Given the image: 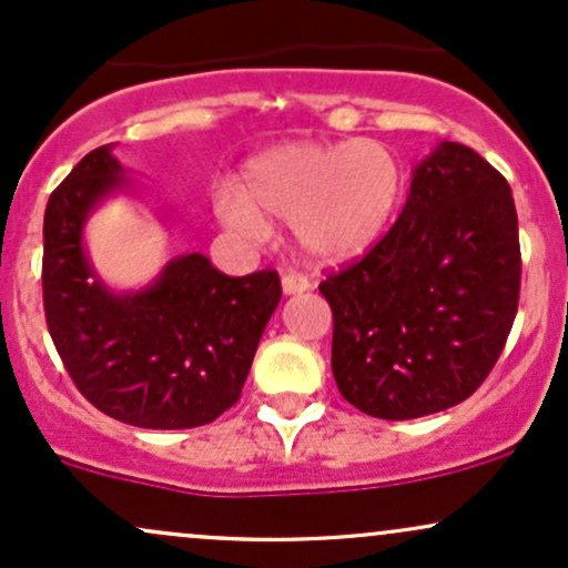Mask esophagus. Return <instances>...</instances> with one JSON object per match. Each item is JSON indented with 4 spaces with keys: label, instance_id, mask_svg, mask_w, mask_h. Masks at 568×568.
<instances>
[{
    "label": "esophagus",
    "instance_id": "esophagus-1",
    "mask_svg": "<svg viewBox=\"0 0 568 568\" xmlns=\"http://www.w3.org/2000/svg\"><path fill=\"white\" fill-rule=\"evenodd\" d=\"M310 288H312V283L304 275H298V272H285V275H283V293H285V296H296V293H304Z\"/></svg>",
    "mask_w": 568,
    "mask_h": 568
}]
</instances>
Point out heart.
Instances as JSON below:
<instances>
[{
    "instance_id": "obj_1",
    "label": "heart",
    "mask_w": 568,
    "mask_h": 568,
    "mask_svg": "<svg viewBox=\"0 0 568 568\" xmlns=\"http://www.w3.org/2000/svg\"><path fill=\"white\" fill-rule=\"evenodd\" d=\"M406 186V168L387 143L293 141L247 162L240 189L219 192L216 213L253 240L270 237V219L285 221L306 256L342 264L379 243Z\"/></svg>"
}]
</instances>
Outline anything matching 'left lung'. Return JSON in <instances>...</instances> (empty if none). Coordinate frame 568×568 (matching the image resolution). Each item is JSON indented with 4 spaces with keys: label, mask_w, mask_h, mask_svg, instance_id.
Listing matches in <instances>:
<instances>
[{
    "label": "left lung",
    "mask_w": 568,
    "mask_h": 568,
    "mask_svg": "<svg viewBox=\"0 0 568 568\" xmlns=\"http://www.w3.org/2000/svg\"><path fill=\"white\" fill-rule=\"evenodd\" d=\"M331 368L376 419H416L467 400L510 336L520 293L510 184L465 143L414 168L395 226L361 262L331 272Z\"/></svg>",
    "instance_id": "1"
}]
</instances>
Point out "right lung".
<instances>
[{
  "instance_id": "obj_1",
  "label": "right lung",
  "mask_w": 568,
  "mask_h": 568,
  "mask_svg": "<svg viewBox=\"0 0 568 568\" xmlns=\"http://www.w3.org/2000/svg\"><path fill=\"white\" fill-rule=\"evenodd\" d=\"M128 186L112 143L77 162L44 211L48 331L77 389L98 410L146 429H189L237 403L272 312L275 270L230 277L202 253L165 264L141 291L116 293L84 251V224Z\"/></svg>"
}]
</instances>
